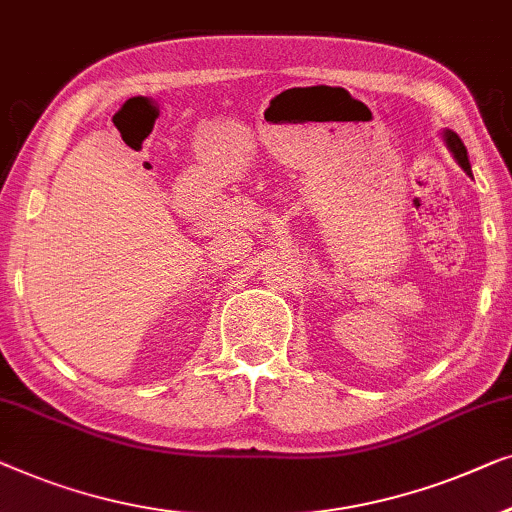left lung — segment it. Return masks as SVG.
Returning a JSON list of instances; mask_svg holds the SVG:
<instances>
[{"label":"left lung","mask_w":512,"mask_h":512,"mask_svg":"<svg viewBox=\"0 0 512 512\" xmlns=\"http://www.w3.org/2000/svg\"><path fill=\"white\" fill-rule=\"evenodd\" d=\"M443 139H445V143H448L450 153L455 155V160L459 162V167H462V169L466 171V174L471 176V164H469V155H466V148H464L462 139H459V136H457L455 132H450V129H445V132H443Z\"/></svg>","instance_id":"8db88e82"}]
</instances>
